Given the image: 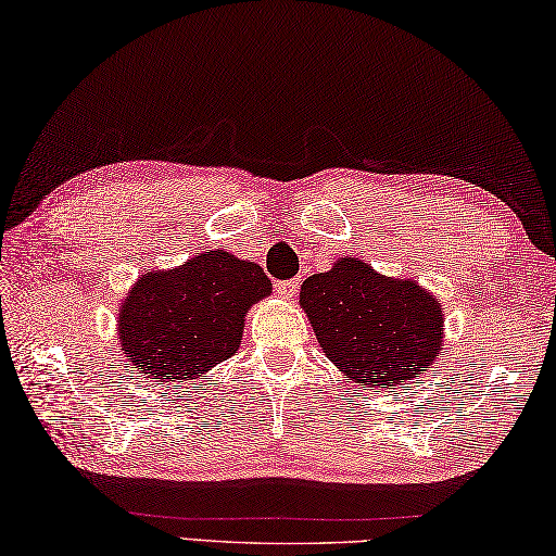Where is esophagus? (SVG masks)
Listing matches in <instances>:
<instances>
[{
  "label": "esophagus",
  "mask_w": 556,
  "mask_h": 556,
  "mask_svg": "<svg viewBox=\"0 0 556 556\" xmlns=\"http://www.w3.org/2000/svg\"><path fill=\"white\" fill-rule=\"evenodd\" d=\"M298 288H300V282L298 280H278L276 282V290H278V294L280 298H294V294H298Z\"/></svg>",
  "instance_id": "34e87169"
}]
</instances>
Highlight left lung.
<instances>
[{"label": "left lung", "instance_id": "1", "mask_svg": "<svg viewBox=\"0 0 556 556\" xmlns=\"http://www.w3.org/2000/svg\"><path fill=\"white\" fill-rule=\"evenodd\" d=\"M326 357L355 387L391 389L425 374L441 353L444 314L410 278H387L362 258H338L300 290Z\"/></svg>", "mask_w": 556, "mask_h": 556}]
</instances>
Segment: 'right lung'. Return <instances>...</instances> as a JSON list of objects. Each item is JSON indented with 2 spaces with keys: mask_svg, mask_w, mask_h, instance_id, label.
Masks as SVG:
<instances>
[{
  "mask_svg": "<svg viewBox=\"0 0 556 556\" xmlns=\"http://www.w3.org/2000/svg\"><path fill=\"white\" fill-rule=\"evenodd\" d=\"M268 294L264 268L223 249L149 270L119 307V350L143 379L197 381L235 355L247 312Z\"/></svg>",
  "mask_w": 556,
  "mask_h": 556,
  "instance_id": "obj_1",
  "label": "right lung"
}]
</instances>
